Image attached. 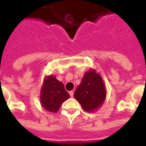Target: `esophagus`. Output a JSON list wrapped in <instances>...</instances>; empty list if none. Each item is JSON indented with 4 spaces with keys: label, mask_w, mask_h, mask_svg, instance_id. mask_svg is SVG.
<instances>
[{
    "label": "esophagus",
    "mask_w": 146,
    "mask_h": 146,
    "mask_svg": "<svg viewBox=\"0 0 146 146\" xmlns=\"http://www.w3.org/2000/svg\"><path fill=\"white\" fill-rule=\"evenodd\" d=\"M73 94H74V92H73V91H71V92H70V95L71 97H73Z\"/></svg>",
    "instance_id": "obj_1"
}]
</instances>
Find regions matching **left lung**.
Here are the masks:
<instances>
[{
  "label": "left lung",
  "instance_id": "obj_1",
  "mask_svg": "<svg viewBox=\"0 0 146 146\" xmlns=\"http://www.w3.org/2000/svg\"><path fill=\"white\" fill-rule=\"evenodd\" d=\"M73 96L86 112L98 110L106 97V85L101 75L93 69L86 72Z\"/></svg>",
  "mask_w": 146,
  "mask_h": 146
}]
</instances>
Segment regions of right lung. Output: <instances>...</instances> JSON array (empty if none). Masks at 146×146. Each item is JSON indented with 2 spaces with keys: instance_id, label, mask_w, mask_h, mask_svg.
<instances>
[{
  "instance_id": "add662e5",
  "label": "right lung",
  "mask_w": 146,
  "mask_h": 146,
  "mask_svg": "<svg viewBox=\"0 0 146 146\" xmlns=\"http://www.w3.org/2000/svg\"><path fill=\"white\" fill-rule=\"evenodd\" d=\"M70 97L63 84L58 80L55 76L50 75L44 78L40 101L42 106L47 111L51 113L57 112L61 105Z\"/></svg>"
}]
</instances>
